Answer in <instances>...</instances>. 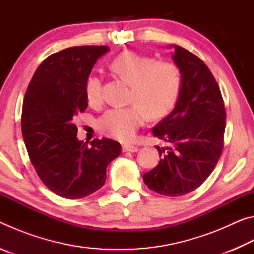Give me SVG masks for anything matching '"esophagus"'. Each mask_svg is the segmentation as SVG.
<instances>
[{"label": "esophagus", "mask_w": 254, "mask_h": 254, "mask_svg": "<svg viewBox=\"0 0 254 254\" xmlns=\"http://www.w3.org/2000/svg\"><path fill=\"white\" fill-rule=\"evenodd\" d=\"M122 150H123V152H136L137 150H139V148H137L134 144L124 143L122 145Z\"/></svg>", "instance_id": "esophagus-1"}]
</instances>
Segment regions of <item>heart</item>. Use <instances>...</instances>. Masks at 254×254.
<instances>
[{
    "instance_id": "obj_1",
    "label": "heart",
    "mask_w": 254,
    "mask_h": 254,
    "mask_svg": "<svg viewBox=\"0 0 254 254\" xmlns=\"http://www.w3.org/2000/svg\"><path fill=\"white\" fill-rule=\"evenodd\" d=\"M111 69L131 87L127 107L107 110L98 119L100 131L115 139L127 141L147 120L160 119L173 109L182 88V71L173 62H157L156 58L123 51L111 62ZM102 78L98 75L87 77L85 95L89 105L102 102Z\"/></svg>"
}]
</instances>
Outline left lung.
Wrapping results in <instances>:
<instances>
[{
  "mask_svg": "<svg viewBox=\"0 0 254 254\" xmlns=\"http://www.w3.org/2000/svg\"><path fill=\"white\" fill-rule=\"evenodd\" d=\"M173 47L182 88L171 113L152 128L168 147H157L160 161L143 180L157 194L177 197L195 190L212 174L224 145L226 113L220 87L203 60Z\"/></svg>",
  "mask_w": 254,
  "mask_h": 254,
  "instance_id": "1",
  "label": "left lung"
}]
</instances>
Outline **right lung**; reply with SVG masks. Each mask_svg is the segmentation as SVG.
I'll use <instances>...</instances> for the list:
<instances>
[{"mask_svg":"<svg viewBox=\"0 0 254 254\" xmlns=\"http://www.w3.org/2000/svg\"><path fill=\"white\" fill-rule=\"evenodd\" d=\"M107 46L71 47L50 55L34 72L21 118L23 140L38 176L56 195L78 199L105 183L106 167L121 153L114 140L77 139L75 117L88 106L85 83Z\"/></svg>","mask_w":254,"mask_h":254,"instance_id":"1","label":"right lung"}]
</instances>
